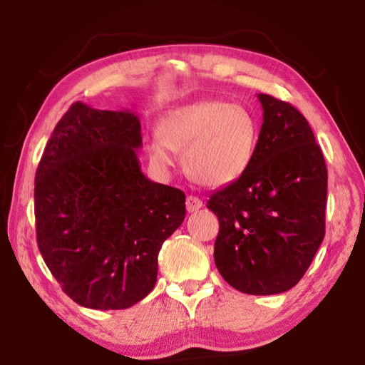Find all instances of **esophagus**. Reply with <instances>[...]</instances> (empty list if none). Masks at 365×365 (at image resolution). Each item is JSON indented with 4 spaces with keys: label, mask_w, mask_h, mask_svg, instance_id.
<instances>
[{
    "label": "esophagus",
    "mask_w": 365,
    "mask_h": 365,
    "mask_svg": "<svg viewBox=\"0 0 365 365\" xmlns=\"http://www.w3.org/2000/svg\"><path fill=\"white\" fill-rule=\"evenodd\" d=\"M185 205H187V211L188 212H196V211H200V209L202 207V201L197 196L190 195V196H187V201H185Z\"/></svg>",
    "instance_id": "esophagus-1"
}]
</instances>
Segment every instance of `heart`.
Listing matches in <instances>:
<instances>
[{
    "instance_id": "b5f03b06",
    "label": "heart",
    "mask_w": 365,
    "mask_h": 365,
    "mask_svg": "<svg viewBox=\"0 0 365 365\" xmlns=\"http://www.w3.org/2000/svg\"><path fill=\"white\" fill-rule=\"evenodd\" d=\"M257 125L245 108L227 101H197L170 110L146 141L151 164L169 170L183 151L185 170L196 183L217 188L238 180L255 159Z\"/></svg>"
}]
</instances>
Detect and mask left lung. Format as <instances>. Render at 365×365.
<instances>
[{
    "mask_svg": "<svg viewBox=\"0 0 365 365\" xmlns=\"http://www.w3.org/2000/svg\"><path fill=\"white\" fill-rule=\"evenodd\" d=\"M262 127L245 174L214 191V261L228 285L248 294H279L298 283L325 237L327 168L312 128L298 109L257 95Z\"/></svg>",
    "mask_w": 365,
    "mask_h": 365,
    "instance_id": "obj_1",
    "label": "left lung"
}]
</instances>
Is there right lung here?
Instances as JSON below:
<instances>
[{
    "instance_id": "add662e5",
    "label": "right lung",
    "mask_w": 365,
    "mask_h": 365,
    "mask_svg": "<svg viewBox=\"0 0 365 365\" xmlns=\"http://www.w3.org/2000/svg\"><path fill=\"white\" fill-rule=\"evenodd\" d=\"M132 110L73 103L35 175L36 243L77 304L127 309L156 285L158 255L185 219V193L140 169Z\"/></svg>"
}]
</instances>
